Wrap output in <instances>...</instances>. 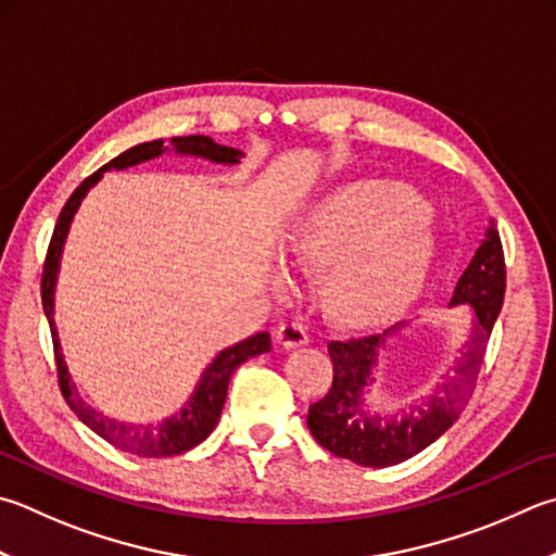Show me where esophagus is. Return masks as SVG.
<instances>
[{
  "instance_id": "obj_1",
  "label": "esophagus",
  "mask_w": 556,
  "mask_h": 556,
  "mask_svg": "<svg viewBox=\"0 0 556 556\" xmlns=\"http://www.w3.org/2000/svg\"><path fill=\"white\" fill-rule=\"evenodd\" d=\"M275 340H277V345L285 348V350L301 348V345H306V342H308V328L299 320L281 323L277 332H275Z\"/></svg>"
}]
</instances>
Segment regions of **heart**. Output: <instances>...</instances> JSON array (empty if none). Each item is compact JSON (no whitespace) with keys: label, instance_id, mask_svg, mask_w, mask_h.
<instances>
[{"label":"heart","instance_id":"heart-1","mask_svg":"<svg viewBox=\"0 0 556 556\" xmlns=\"http://www.w3.org/2000/svg\"><path fill=\"white\" fill-rule=\"evenodd\" d=\"M426 206L396 181H359L320 199L289 236L296 267L332 269L328 299L340 320L369 326L406 306L428 275Z\"/></svg>","mask_w":556,"mask_h":556}]
</instances>
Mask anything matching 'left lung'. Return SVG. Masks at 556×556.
Returning <instances> with one entry per match:
<instances>
[{
    "label": "left lung",
    "mask_w": 556,
    "mask_h": 556,
    "mask_svg": "<svg viewBox=\"0 0 556 556\" xmlns=\"http://www.w3.org/2000/svg\"><path fill=\"white\" fill-rule=\"evenodd\" d=\"M503 294L506 262L498 230L491 220L486 238L473 252L450 301V306L467 304L473 313L469 340L464 342L452 375L442 379L420 406L399 408L389 416L369 413L367 393L375 383L371 369L379 362V350L387 348V338L401 328V323L383 330L381 336L332 340L328 342L332 387L308 408L306 422L311 435L320 447L359 467H391L432 445L467 406L483 362V350L503 306Z\"/></svg>",
    "instance_id": "left-lung-1"
}]
</instances>
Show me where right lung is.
Instances as JSON below:
<instances>
[{"label":"right lung","instance_id":"add662e5","mask_svg":"<svg viewBox=\"0 0 556 556\" xmlns=\"http://www.w3.org/2000/svg\"><path fill=\"white\" fill-rule=\"evenodd\" d=\"M167 150H175L177 155L204 157L216 165H238L240 157H243L240 150L218 146L214 143V138L208 136L173 138L169 140V148L165 146L163 138L128 148L126 153H121L104 167H99L92 177H87L83 185L73 191V197L67 199V204L58 216L53 238H50L46 265H43V279H40V296H43V311L50 323V336H53V348H55L60 391H63L70 408L75 410V416L83 420L89 430H94L99 438H104L109 445L146 459L175 457V454L187 452L191 447H197L199 442H204L211 435V430L216 428L220 410H224L228 383H230V377H233V371L250 357H257L262 352L271 350L269 332H257V336L236 342L233 348L220 350L214 357V362L204 369V375H201L194 393H191L189 401L179 408V413L165 418L163 422H148V426H136V422H124V420H114L104 416L102 410L89 406V403L83 399V393L77 391V383L73 381V377H70L65 357H63V348H60L58 328H55V285H58V269H60V260H63V248L67 240L70 224H73V218L77 214L79 204H83V199L87 197V191L102 179L104 173H109V169H126L140 163H148V160H155L163 153H167Z\"/></svg>","mask_w":556,"mask_h":556}]
</instances>
